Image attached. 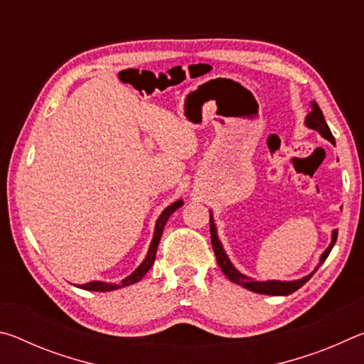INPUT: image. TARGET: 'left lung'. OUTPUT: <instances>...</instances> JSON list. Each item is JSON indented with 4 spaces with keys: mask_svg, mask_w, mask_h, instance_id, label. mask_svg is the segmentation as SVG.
Masks as SVG:
<instances>
[{
    "mask_svg": "<svg viewBox=\"0 0 364 364\" xmlns=\"http://www.w3.org/2000/svg\"><path fill=\"white\" fill-rule=\"evenodd\" d=\"M305 123H306V127H310V128H313V130H316L319 134H321L323 138L329 139L332 144L336 143L334 136H332V133H331L329 127H328V123H326V120H324V115L321 112V109L318 107L316 102H313V109H311V112L306 115ZM210 237H212V247H213V252H215V257H217V262L220 264V269L223 271L226 278L230 279V281H232V282H236V284H239V286L249 289V291H252V292L268 294V295H289V294H292V292L297 291V289H300L313 276V273H311V274H308V276H305V278H301V279L287 281V282H281V281H267V282L263 281V282H258V281H254L252 278H249V276L239 273V271L231 264L230 258H228V255L225 254V250H223V247H221V244H220L218 237H217V228H215L212 213H210ZM336 241H337V231L332 232L331 245L324 250V254L321 257V262H324L326 258H328L329 252L332 250V247H334Z\"/></svg>",
    "mask_w": 364,
    "mask_h": 364,
    "instance_id": "1",
    "label": "left lung"
}]
</instances>
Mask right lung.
Returning <instances> with one entry per match:
<instances>
[{
    "label": "right lung",
    "instance_id": "add662e5",
    "mask_svg": "<svg viewBox=\"0 0 364 364\" xmlns=\"http://www.w3.org/2000/svg\"><path fill=\"white\" fill-rule=\"evenodd\" d=\"M183 205V200H176L175 204L168 205L165 210L160 215L159 220H157V225H156V232H154V239L151 242V247L149 252H147V255L144 258V262L139 264V268L132 273L128 278L123 279L120 284H109V282H101V281H93V282H88V284H82L80 289H85V291H96V292H107V291H115V289H120V287H127L130 284H134V282H138L143 279V276L147 273V271L151 269V267L154 264V260H156V254H157V245L160 241V236H162V231H164V226L167 223V220L170 218V215L173 213L176 208H180Z\"/></svg>",
    "mask_w": 364,
    "mask_h": 364
}]
</instances>
